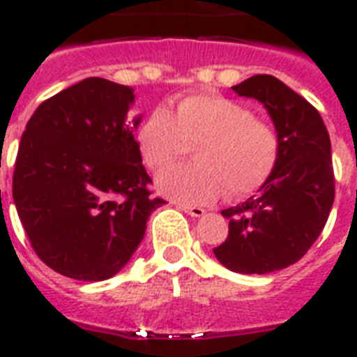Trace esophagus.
<instances>
[{
    "instance_id": "34e87169",
    "label": "esophagus",
    "mask_w": 357,
    "mask_h": 357,
    "mask_svg": "<svg viewBox=\"0 0 357 357\" xmlns=\"http://www.w3.org/2000/svg\"><path fill=\"white\" fill-rule=\"evenodd\" d=\"M176 207L181 211H184V213H188L189 216H193V218H200L206 214V209H202V207L198 206H188V204H176Z\"/></svg>"
}]
</instances>
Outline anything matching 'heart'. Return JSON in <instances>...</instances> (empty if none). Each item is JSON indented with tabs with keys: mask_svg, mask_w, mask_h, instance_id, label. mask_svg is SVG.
<instances>
[{
	"mask_svg": "<svg viewBox=\"0 0 357 357\" xmlns=\"http://www.w3.org/2000/svg\"><path fill=\"white\" fill-rule=\"evenodd\" d=\"M195 146L193 164H178L157 176L162 195L184 204H209L225 191L239 198L263 188L280 155L272 123L220 94L182 98L172 110L155 109L137 130L141 159L164 169Z\"/></svg>",
	"mask_w": 357,
	"mask_h": 357,
	"instance_id": "1",
	"label": "heart"
}]
</instances>
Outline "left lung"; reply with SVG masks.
I'll use <instances>...</instances> for the list:
<instances>
[{"instance_id":"1","label":"left lung","mask_w":357,"mask_h":357,"mask_svg":"<svg viewBox=\"0 0 357 357\" xmlns=\"http://www.w3.org/2000/svg\"><path fill=\"white\" fill-rule=\"evenodd\" d=\"M232 89L264 105L280 135V155L257 195L223 209L229 236L216 259L238 273H272L304 257L326 227L334 202L331 139L320 112L272 75Z\"/></svg>"}]
</instances>
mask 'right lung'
<instances>
[{"label":"right lung","instance_id":"add662e5","mask_svg":"<svg viewBox=\"0 0 357 357\" xmlns=\"http://www.w3.org/2000/svg\"><path fill=\"white\" fill-rule=\"evenodd\" d=\"M134 89L91 77L40 103L15 159L12 197L31 247L56 273L105 280L130 261L151 211V178L128 121Z\"/></svg>","mask_w":357,"mask_h":357}]
</instances>
